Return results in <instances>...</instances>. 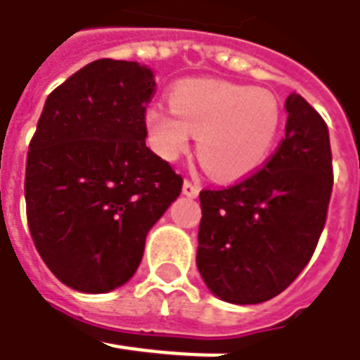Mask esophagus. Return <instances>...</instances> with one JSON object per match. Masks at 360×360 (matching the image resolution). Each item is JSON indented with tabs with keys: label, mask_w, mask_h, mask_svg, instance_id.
Masks as SVG:
<instances>
[{
	"label": "esophagus",
	"mask_w": 360,
	"mask_h": 360,
	"mask_svg": "<svg viewBox=\"0 0 360 360\" xmlns=\"http://www.w3.org/2000/svg\"><path fill=\"white\" fill-rule=\"evenodd\" d=\"M183 195L195 199V197L199 195V187H197V185H193L191 181H185V183H183Z\"/></svg>",
	"instance_id": "obj_1"
}]
</instances>
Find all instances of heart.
<instances>
[{"label": "heart", "mask_w": 360, "mask_h": 360, "mask_svg": "<svg viewBox=\"0 0 360 360\" xmlns=\"http://www.w3.org/2000/svg\"><path fill=\"white\" fill-rule=\"evenodd\" d=\"M157 155L179 159L197 135V155L221 181L243 179L266 161L277 141L281 105L265 89L223 79H187L171 91V107L143 113Z\"/></svg>", "instance_id": "b5f03b06"}]
</instances>
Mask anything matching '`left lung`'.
<instances>
[{
	"label": "left lung",
	"mask_w": 360,
	"mask_h": 360,
	"mask_svg": "<svg viewBox=\"0 0 360 360\" xmlns=\"http://www.w3.org/2000/svg\"><path fill=\"white\" fill-rule=\"evenodd\" d=\"M285 139L265 167L199 193L197 269L221 301L257 304L299 277L325 227L333 191L327 123L301 95L285 101Z\"/></svg>",
	"instance_id": "8db88e82"
}]
</instances>
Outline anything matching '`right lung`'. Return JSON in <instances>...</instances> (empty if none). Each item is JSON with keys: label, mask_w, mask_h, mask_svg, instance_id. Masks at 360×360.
<instances>
[{"label": "right lung", "mask_w": 360, "mask_h": 360, "mask_svg": "<svg viewBox=\"0 0 360 360\" xmlns=\"http://www.w3.org/2000/svg\"><path fill=\"white\" fill-rule=\"evenodd\" d=\"M155 75L137 61L97 59L45 101L30 143L25 205L33 243L63 285L109 292L135 275L145 237L183 179L147 145Z\"/></svg>", "instance_id": "right-lung-1"}]
</instances>
